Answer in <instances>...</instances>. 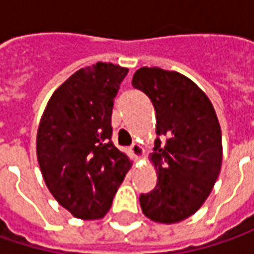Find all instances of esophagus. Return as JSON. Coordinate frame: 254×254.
Returning <instances> with one entry per match:
<instances>
[{
    "label": "esophagus",
    "mask_w": 254,
    "mask_h": 254,
    "mask_svg": "<svg viewBox=\"0 0 254 254\" xmlns=\"http://www.w3.org/2000/svg\"><path fill=\"white\" fill-rule=\"evenodd\" d=\"M130 150H131V154L135 158H142V155H144V148H142L140 144H132Z\"/></svg>",
    "instance_id": "esophagus-1"
}]
</instances>
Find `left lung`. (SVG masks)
<instances>
[{"label": "left lung", "mask_w": 254, "mask_h": 254, "mask_svg": "<svg viewBox=\"0 0 254 254\" xmlns=\"http://www.w3.org/2000/svg\"><path fill=\"white\" fill-rule=\"evenodd\" d=\"M131 84L152 102L158 134L150 154L158 180L140 196L142 213L154 222L177 223L199 209L219 177V122L208 96L178 72L141 67Z\"/></svg>", "instance_id": "left-lung-1"}]
</instances>
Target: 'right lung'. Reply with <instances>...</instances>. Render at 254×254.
Listing matches in <instances>:
<instances>
[{
    "instance_id": "obj_1",
    "label": "right lung",
    "mask_w": 254,
    "mask_h": 254,
    "mask_svg": "<svg viewBox=\"0 0 254 254\" xmlns=\"http://www.w3.org/2000/svg\"><path fill=\"white\" fill-rule=\"evenodd\" d=\"M128 72L97 62L73 73L46 104L36 135L45 184L74 218L100 219L131 167L112 141L114 97Z\"/></svg>"
}]
</instances>
